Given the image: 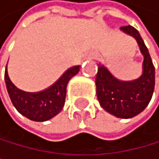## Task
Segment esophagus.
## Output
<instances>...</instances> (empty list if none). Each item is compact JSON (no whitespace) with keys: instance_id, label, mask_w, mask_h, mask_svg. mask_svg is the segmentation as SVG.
<instances>
[{"instance_id":"1","label":"esophagus","mask_w":159,"mask_h":159,"mask_svg":"<svg viewBox=\"0 0 159 159\" xmlns=\"http://www.w3.org/2000/svg\"><path fill=\"white\" fill-rule=\"evenodd\" d=\"M88 59H89V60H92V59H93V56H92V55H89V56L88 57Z\"/></svg>"}]
</instances>
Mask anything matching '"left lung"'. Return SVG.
<instances>
[{
	"label": "left lung",
	"instance_id": "8db88e82",
	"mask_svg": "<svg viewBox=\"0 0 159 159\" xmlns=\"http://www.w3.org/2000/svg\"><path fill=\"white\" fill-rule=\"evenodd\" d=\"M120 31L134 38L139 45L143 56L142 74L135 80H120L99 62L95 85L98 99L104 111L118 118H131L143 111L152 98L155 71L148 50L139 31L131 25L121 27Z\"/></svg>",
	"mask_w": 159,
	"mask_h": 159
}]
</instances>
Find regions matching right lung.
I'll return each mask as SVG.
<instances>
[{"mask_svg": "<svg viewBox=\"0 0 159 159\" xmlns=\"http://www.w3.org/2000/svg\"><path fill=\"white\" fill-rule=\"evenodd\" d=\"M80 66H75L65 71L55 84L39 93H27L19 89L9 78L6 67L5 81L10 98L16 109L34 121H47L59 114L65 106L66 85L70 80L80 71Z\"/></svg>", "mask_w": 159, "mask_h": 159, "instance_id": "obj_1", "label": "right lung"}]
</instances>
